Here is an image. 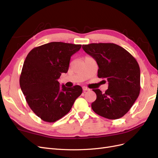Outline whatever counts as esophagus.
I'll return each instance as SVG.
<instances>
[{
  "mask_svg": "<svg viewBox=\"0 0 158 158\" xmlns=\"http://www.w3.org/2000/svg\"><path fill=\"white\" fill-rule=\"evenodd\" d=\"M82 89H83V90L84 91V92H85V91H88L89 89V88H86V87H85V86H84L83 88H82Z\"/></svg>",
  "mask_w": 158,
  "mask_h": 158,
  "instance_id": "1",
  "label": "esophagus"
}]
</instances>
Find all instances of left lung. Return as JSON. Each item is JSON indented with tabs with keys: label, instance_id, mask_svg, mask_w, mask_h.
<instances>
[{
	"label": "left lung",
	"instance_id": "8db88e82",
	"mask_svg": "<svg viewBox=\"0 0 158 158\" xmlns=\"http://www.w3.org/2000/svg\"><path fill=\"white\" fill-rule=\"evenodd\" d=\"M84 51L96 60L98 76L106 78L105 93L93 89L97 98L93 111L109 119L123 117L131 109L140 94V70L136 59L122 47L111 43L83 45Z\"/></svg>",
	"mask_w": 158,
	"mask_h": 158
}]
</instances>
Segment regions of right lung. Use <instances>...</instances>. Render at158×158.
<instances>
[{"label": "right lung", "instance_id": "obj_1", "mask_svg": "<svg viewBox=\"0 0 158 158\" xmlns=\"http://www.w3.org/2000/svg\"><path fill=\"white\" fill-rule=\"evenodd\" d=\"M82 45L51 42L33 48L25 59L20 85L26 102L37 117L54 123L67 114L82 88L60 87L58 79L68 72L70 57Z\"/></svg>", "mask_w": 158, "mask_h": 158}]
</instances>
